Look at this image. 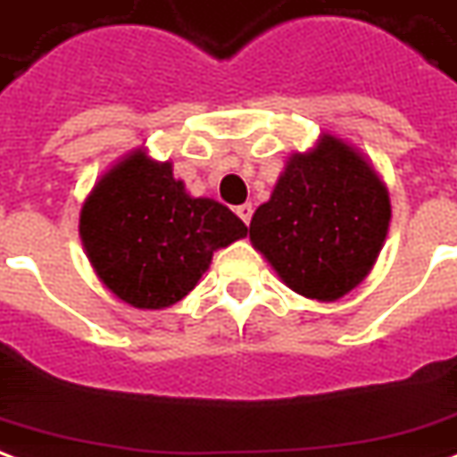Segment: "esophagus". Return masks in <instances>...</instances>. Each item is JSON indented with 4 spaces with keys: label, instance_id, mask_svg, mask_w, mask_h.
<instances>
[{
    "label": "esophagus",
    "instance_id": "1",
    "mask_svg": "<svg viewBox=\"0 0 457 457\" xmlns=\"http://www.w3.org/2000/svg\"><path fill=\"white\" fill-rule=\"evenodd\" d=\"M252 212H254V208H252V203L237 205V215H239V218H242V222H245V225H249V220H252Z\"/></svg>",
    "mask_w": 457,
    "mask_h": 457
}]
</instances>
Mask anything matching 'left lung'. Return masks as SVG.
<instances>
[{"instance_id":"1","label":"left lung","mask_w":457,"mask_h":457,"mask_svg":"<svg viewBox=\"0 0 457 457\" xmlns=\"http://www.w3.org/2000/svg\"><path fill=\"white\" fill-rule=\"evenodd\" d=\"M390 191L353 145L322 133L293 152L249 239L297 295L334 303L363 283L387 237Z\"/></svg>"}]
</instances>
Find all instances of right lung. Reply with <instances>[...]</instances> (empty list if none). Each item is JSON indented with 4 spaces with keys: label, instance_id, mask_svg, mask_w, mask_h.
<instances>
[{
    "label": "right lung",
    "instance_id": "1",
    "mask_svg": "<svg viewBox=\"0 0 457 457\" xmlns=\"http://www.w3.org/2000/svg\"><path fill=\"white\" fill-rule=\"evenodd\" d=\"M91 269L118 300L164 310L195 288L212 254L246 237L228 205L195 198L171 162L128 152L94 184L79 212Z\"/></svg>",
    "mask_w": 457,
    "mask_h": 457
}]
</instances>
